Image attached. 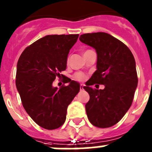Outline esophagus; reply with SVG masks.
I'll use <instances>...</instances> for the list:
<instances>
[{"label": "esophagus", "instance_id": "1", "mask_svg": "<svg viewBox=\"0 0 152 152\" xmlns=\"http://www.w3.org/2000/svg\"><path fill=\"white\" fill-rule=\"evenodd\" d=\"M80 88V91H83V90H84V86H83V85H81L80 88Z\"/></svg>", "mask_w": 152, "mask_h": 152}]
</instances>
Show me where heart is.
<instances>
[{
    "mask_svg": "<svg viewBox=\"0 0 152 152\" xmlns=\"http://www.w3.org/2000/svg\"><path fill=\"white\" fill-rule=\"evenodd\" d=\"M73 79L78 81V82H83L86 79V75L83 73H76L73 76Z\"/></svg>",
    "mask_w": 152,
    "mask_h": 152,
    "instance_id": "b5f03b06",
    "label": "heart"
}]
</instances>
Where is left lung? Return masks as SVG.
Returning a JSON list of instances; mask_svg holds the SVG:
<instances>
[{"mask_svg":"<svg viewBox=\"0 0 152 152\" xmlns=\"http://www.w3.org/2000/svg\"><path fill=\"white\" fill-rule=\"evenodd\" d=\"M79 39L97 54V70L84 87L90 96L88 118L95 127H110L124 117L134 100L138 83L135 59L125 44L109 34H84ZM95 83L105 88H91Z\"/></svg>","mask_w":152,"mask_h":152,"instance_id":"obj_1","label":"left lung"}]
</instances>
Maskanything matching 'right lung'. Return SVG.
<instances>
[{
  "label": "right lung",
  "mask_w": 152,
  "mask_h": 152,
  "mask_svg": "<svg viewBox=\"0 0 152 152\" xmlns=\"http://www.w3.org/2000/svg\"><path fill=\"white\" fill-rule=\"evenodd\" d=\"M79 34L47 35L22 52L17 63L15 86L23 107L41 127L54 130L66 120L67 106L79 93L80 86L65 77L67 86L54 88L52 83L66 69L69 49Z\"/></svg>",
  "instance_id": "1"
}]
</instances>
